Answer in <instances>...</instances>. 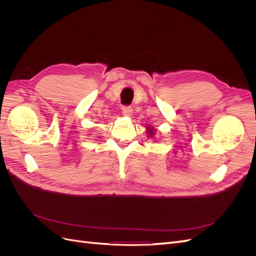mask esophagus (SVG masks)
<instances>
[{
  "label": "esophagus",
  "mask_w": 256,
  "mask_h": 256,
  "mask_svg": "<svg viewBox=\"0 0 256 256\" xmlns=\"http://www.w3.org/2000/svg\"><path fill=\"white\" fill-rule=\"evenodd\" d=\"M122 111L125 115H131L132 114V108H131L130 106H124L122 108Z\"/></svg>",
  "instance_id": "obj_1"
}]
</instances>
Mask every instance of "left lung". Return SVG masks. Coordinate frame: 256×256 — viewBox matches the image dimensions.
<instances>
[{
    "label": "left lung",
    "mask_w": 256,
    "mask_h": 256,
    "mask_svg": "<svg viewBox=\"0 0 256 256\" xmlns=\"http://www.w3.org/2000/svg\"><path fill=\"white\" fill-rule=\"evenodd\" d=\"M148 134H152V129H150V130H148Z\"/></svg>",
    "instance_id": "left-lung-1"
}]
</instances>
